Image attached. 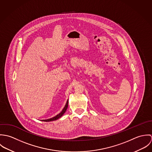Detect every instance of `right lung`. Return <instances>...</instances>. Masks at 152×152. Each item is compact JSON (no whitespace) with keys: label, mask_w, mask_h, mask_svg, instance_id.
<instances>
[{"label":"right lung","mask_w":152,"mask_h":152,"mask_svg":"<svg viewBox=\"0 0 152 152\" xmlns=\"http://www.w3.org/2000/svg\"><path fill=\"white\" fill-rule=\"evenodd\" d=\"M68 99L67 101H66V104H65L64 108H63V109L62 110V111H61L60 113H58V114L56 116H54V117H53V118H52L48 119H45V120H42V121H44V122H50V121H53L57 120L58 119H59L60 118H61V117L64 115V113H65L66 109L68 108Z\"/></svg>","instance_id":"add662e5"}]
</instances>
